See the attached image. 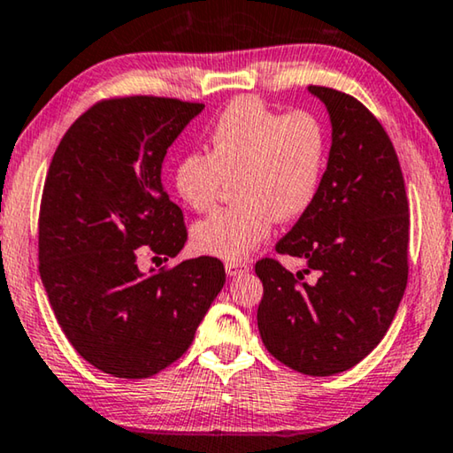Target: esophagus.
<instances>
[{
  "instance_id": "34e87169",
  "label": "esophagus",
  "mask_w": 453,
  "mask_h": 453,
  "mask_svg": "<svg viewBox=\"0 0 453 453\" xmlns=\"http://www.w3.org/2000/svg\"><path fill=\"white\" fill-rule=\"evenodd\" d=\"M225 269H226L228 275L236 277V275L247 273V271L250 269V265H249V263H242V261H231V263H226Z\"/></svg>"
}]
</instances>
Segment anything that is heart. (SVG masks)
Segmentation results:
<instances>
[{"label": "heart", "mask_w": 453, "mask_h": 453, "mask_svg": "<svg viewBox=\"0 0 453 453\" xmlns=\"http://www.w3.org/2000/svg\"><path fill=\"white\" fill-rule=\"evenodd\" d=\"M324 159L322 123L308 111L281 115L253 96L231 103L212 125L204 154H186L172 170L173 190L192 211L211 208L233 178L234 203L194 225V249L225 261L245 259L275 219L294 220L308 211Z\"/></svg>", "instance_id": "obj_1"}]
</instances>
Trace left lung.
Returning <instances> with one entry per match:
<instances>
[{"label":"left lung","mask_w":453,"mask_h":453,"mask_svg":"<svg viewBox=\"0 0 453 453\" xmlns=\"http://www.w3.org/2000/svg\"><path fill=\"white\" fill-rule=\"evenodd\" d=\"M328 109L332 145L314 203L277 242L299 257L294 275L257 261V324L285 366L330 377L358 365L385 336L407 288L409 204L399 157L377 117L354 96L308 87ZM316 270V282L303 275Z\"/></svg>","instance_id":"1"}]
</instances>
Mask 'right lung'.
Masks as SVG:
<instances>
[{"instance_id":"add662e5","label":"right lung","mask_w":453,"mask_h":453,"mask_svg":"<svg viewBox=\"0 0 453 453\" xmlns=\"http://www.w3.org/2000/svg\"><path fill=\"white\" fill-rule=\"evenodd\" d=\"M203 109L142 95L101 101L54 151L40 204V277L68 342L113 377L148 379L182 357L225 285L217 257L137 267L143 250L168 261L184 249V214L164 190L162 164Z\"/></svg>"}]
</instances>
